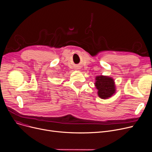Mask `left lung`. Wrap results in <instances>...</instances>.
Returning a JSON list of instances; mask_svg holds the SVG:
<instances>
[{"instance_id": "left-lung-1", "label": "left lung", "mask_w": 152, "mask_h": 152, "mask_svg": "<svg viewBox=\"0 0 152 152\" xmlns=\"http://www.w3.org/2000/svg\"><path fill=\"white\" fill-rule=\"evenodd\" d=\"M95 86L98 90V95L102 99L111 97L115 92L113 80L107 76H98L96 78Z\"/></svg>"}]
</instances>
